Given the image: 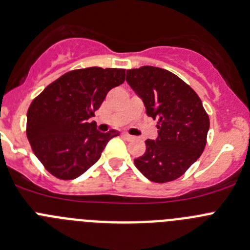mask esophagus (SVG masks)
I'll list each match as a JSON object with an SVG mask.
<instances>
[{"label":"esophagus","mask_w":250,"mask_h":250,"mask_svg":"<svg viewBox=\"0 0 250 250\" xmlns=\"http://www.w3.org/2000/svg\"><path fill=\"white\" fill-rule=\"evenodd\" d=\"M122 137H123V138H125V139L132 138V136H130V134H128V133H122Z\"/></svg>","instance_id":"obj_1"}]
</instances>
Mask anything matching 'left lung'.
<instances>
[{"label":"left lung","mask_w":250,"mask_h":250,"mask_svg":"<svg viewBox=\"0 0 250 250\" xmlns=\"http://www.w3.org/2000/svg\"><path fill=\"white\" fill-rule=\"evenodd\" d=\"M143 100L147 114L158 120V138L146 141V152L134 159L149 181H175L203 153L209 117L198 94L167 69L143 66L127 71L125 78Z\"/></svg>","instance_id":"1"}]
</instances>
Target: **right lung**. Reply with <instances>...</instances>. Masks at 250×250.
Segmentation results:
<instances>
[{"instance_id":"obj_1","label":"right lung","mask_w":250,"mask_h":250,"mask_svg":"<svg viewBox=\"0 0 250 250\" xmlns=\"http://www.w3.org/2000/svg\"><path fill=\"white\" fill-rule=\"evenodd\" d=\"M125 80V69H73L61 76L32 101L27 111L26 134L35 156L58 179L80 177L100 159L111 129L102 133L88 122L105 96Z\"/></svg>"}]
</instances>
